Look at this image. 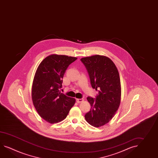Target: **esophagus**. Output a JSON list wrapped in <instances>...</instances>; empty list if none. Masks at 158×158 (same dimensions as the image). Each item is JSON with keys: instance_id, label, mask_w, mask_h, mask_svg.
<instances>
[{"instance_id": "obj_1", "label": "esophagus", "mask_w": 158, "mask_h": 158, "mask_svg": "<svg viewBox=\"0 0 158 158\" xmlns=\"http://www.w3.org/2000/svg\"><path fill=\"white\" fill-rule=\"evenodd\" d=\"M77 103H81V102H83V98H77Z\"/></svg>"}]
</instances>
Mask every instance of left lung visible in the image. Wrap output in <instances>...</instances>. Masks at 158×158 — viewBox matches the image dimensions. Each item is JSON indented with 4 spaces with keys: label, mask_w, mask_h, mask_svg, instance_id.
Here are the masks:
<instances>
[{
    "label": "left lung",
    "mask_w": 158,
    "mask_h": 158,
    "mask_svg": "<svg viewBox=\"0 0 158 158\" xmlns=\"http://www.w3.org/2000/svg\"><path fill=\"white\" fill-rule=\"evenodd\" d=\"M81 60L87 70L92 87L98 91L95 99L87 98L91 108L85 119L92 126L98 127L109 123L119 108L121 96L119 73L107 56L95 55Z\"/></svg>",
    "instance_id": "8db88e82"
}]
</instances>
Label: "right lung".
<instances>
[{
    "label": "right lung",
    "mask_w": 158,
    "mask_h": 158,
    "mask_svg": "<svg viewBox=\"0 0 158 158\" xmlns=\"http://www.w3.org/2000/svg\"><path fill=\"white\" fill-rule=\"evenodd\" d=\"M77 58L52 54L39 64L33 81L32 98L40 117L50 123L66 117L75 98L60 93L62 78L67 67Z\"/></svg>",
    "instance_id": "add662e5"
}]
</instances>
